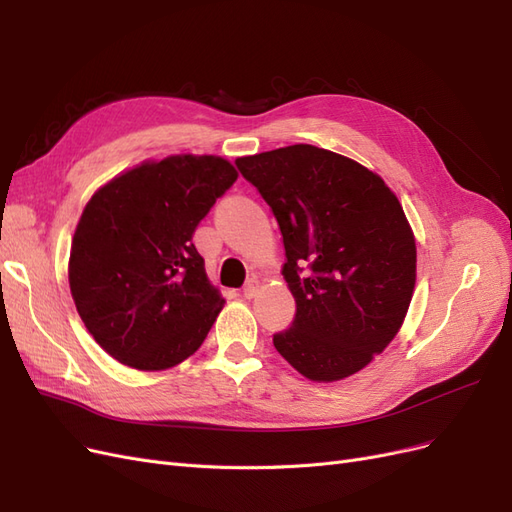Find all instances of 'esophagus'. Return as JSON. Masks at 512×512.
I'll return each mask as SVG.
<instances>
[{"label": "esophagus", "mask_w": 512, "mask_h": 512, "mask_svg": "<svg viewBox=\"0 0 512 512\" xmlns=\"http://www.w3.org/2000/svg\"><path fill=\"white\" fill-rule=\"evenodd\" d=\"M258 290H260V282L256 280V277H250V280H247L245 286H243V297L245 299H254L256 294H258Z\"/></svg>", "instance_id": "esophagus-1"}]
</instances>
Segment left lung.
Returning <instances> with one entry per match:
<instances>
[{
	"mask_svg": "<svg viewBox=\"0 0 512 512\" xmlns=\"http://www.w3.org/2000/svg\"><path fill=\"white\" fill-rule=\"evenodd\" d=\"M235 164L284 237L297 314L273 335L275 350L314 382L356 374L393 342L412 301L416 243L397 196L369 168L314 145Z\"/></svg>",
	"mask_w": 512,
	"mask_h": 512,
	"instance_id": "left-lung-1",
	"label": "left lung"
}]
</instances>
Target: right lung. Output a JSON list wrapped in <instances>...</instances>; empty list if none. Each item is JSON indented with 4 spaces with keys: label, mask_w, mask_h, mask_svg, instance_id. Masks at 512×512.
<instances>
[{
    "label": "right lung",
    "mask_w": 512,
    "mask_h": 512,
    "mask_svg": "<svg viewBox=\"0 0 512 512\" xmlns=\"http://www.w3.org/2000/svg\"><path fill=\"white\" fill-rule=\"evenodd\" d=\"M237 170L220 156H170L117 175L74 230L70 292L96 342L119 363L162 371L205 342L224 299L194 230Z\"/></svg>",
    "instance_id": "right-lung-1"
}]
</instances>
